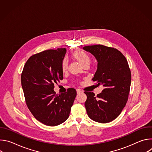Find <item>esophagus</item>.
<instances>
[{
  "mask_svg": "<svg viewBox=\"0 0 152 152\" xmlns=\"http://www.w3.org/2000/svg\"><path fill=\"white\" fill-rule=\"evenodd\" d=\"M76 91H77V94H80V93L82 92V91L80 90H79V89H77V90H76Z\"/></svg>",
  "mask_w": 152,
  "mask_h": 152,
  "instance_id": "1",
  "label": "esophagus"
}]
</instances>
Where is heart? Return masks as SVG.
<instances>
[{
	"instance_id": "heart-1",
	"label": "heart",
	"mask_w": 152,
	"mask_h": 152,
	"mask_svg": "<svg viewBox=\"0 0 152 152\" xmlns=\"http://www.w3.org/2000/svg\"><path fill=\"white\" fill-rule=\"evenodd\" d=\"M72 56L78 61L83 66L89 65L91 62V58L88 54L82 50H76L72 53ZM68 69V61L67 59H64L61 63V70L63 72H66Z\"/></svg>"
}]
</instances>
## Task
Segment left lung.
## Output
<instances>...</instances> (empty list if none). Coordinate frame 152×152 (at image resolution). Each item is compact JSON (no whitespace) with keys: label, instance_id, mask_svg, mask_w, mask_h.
Instances as JSON below:
<instances>
[{"label":"left lung","instance_id":"1","mask_svg":"<svg viewBox=\"0 0 152 152\" xmlns=\"http://www.w3.org/2000/svg\"><path fill=\"white\" fill-rule=\"evenodd\" d=\"M97 61V69L92 80L104 89L97 96L85 91L86 113L93 120L109 123L121 113L128 100L131 83V72L125 56L118 50L101 45L85 46Z\"/></svg>","mask_w":152,"mask_h":152}]
</instances>
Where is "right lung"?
Returning <instances> with one entry per match:
<instances>
[{"label": "right lung", "instance_id": "add662e5", "mask_svg": "<svg viewBox=\"0 0 152 152\" xmlns=\"http://www.w3.org/2000/svg\"><path fill=\"white\" fill-rule=\"evenodd\" d=\"M66 48L47 50L31 56L21 75L26 103L34 117L47 126H55L69 117L76 96L75 88L56 94L54 84L63 79L61 63Z\"/></svg>", "mask_w": 152, "mask_h": 152}]
</instances>
